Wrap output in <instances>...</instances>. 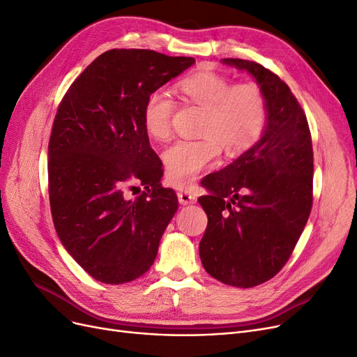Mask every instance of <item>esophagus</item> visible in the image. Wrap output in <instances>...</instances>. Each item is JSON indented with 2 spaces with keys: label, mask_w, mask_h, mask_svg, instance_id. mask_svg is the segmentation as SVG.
Listing matches in <instances>:
<instances>
[{
  "label": "esophagus",
  "mask_w": 357,
  "mask_h": 357,
  "mask_svg": "<svg viewBox=\"0 0 357 357\" xmlns=\"http://www.w3.org/2000/svg\"><path fill=\"white\" fill-rule=\"evenodd\" d=\"M178 200H179L181 204H192V203L197 202L195 195L188 192V191H185V190L178 191Z\"/></svg>",
  "instance_id": "34e87169"
}]
</instances>
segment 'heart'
Listing matches in <instances>:
<instances>
[{
    "label": "heart",
    "mask_w": 357,
    "mask_h": 357,
    "mask_svg": "<svg viewBox=\"0 0 357 357\" xmlns=\"http://www.w3.org/2000/svg\"><path fill=\"white\" fill-rule=\"evenodd\" d=\"M183 102L204 110L200 139H182L163 153L166 178L174 187H188L219 158L245 153L261 138L268 125L269 107L263 89L255 82L235 84L213 70L192 73L178 82ZM176 102L165 91H153L142 104V125L157 141L172 134Z\"/></svg>",
    "instance_id": "1"
}]
</instances>
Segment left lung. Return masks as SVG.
Instances as JSON below:
<instances>
[{
	"label": "left lung",
	"instance_id": "obj_1",
	"mask_svg": "<svg viewBox=\"0 0 357 357\" xmlns=\"http://www.w3.org/2000/svg\"><path fill=\"white\" fill-rule=\"evenodd\" d=\"M223 63L252 75L268 98L261 138L206 176L199 203L207 215L200 259L207 273L240 288L278 273L291 256L313 204V149L305 110L282 79L241 59Z\"/></svg>",
	"mask_w": 357,
	"mask_h": 357
}]
</instances>
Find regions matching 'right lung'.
Instances as JSON below:
<instances>
[{
    "label": "right lung",
    "mask_w": 357,
    "mask_h": 357,
    "mask_svg": "<svg viewBox=\"0 0 357 357\" xmlns=\"http://www.w3.org/2000/svg\"><path fill=\"white\" fill-rule=\"evenodd\" d=\"M195 60L114 48L79 75L59 104L48 142L51 216L68 253L104 284L150 269L178 210L142 125L145 98ZM144 185L135 201L126 190Z\"/></svg>",
    "instance_id": "1"
}]
</instances>
